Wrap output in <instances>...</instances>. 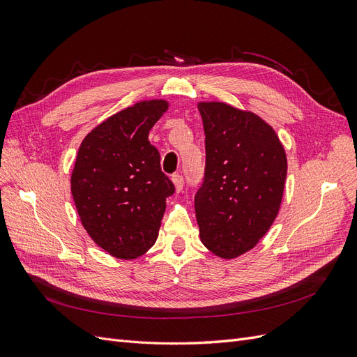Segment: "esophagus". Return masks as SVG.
<instances>
[{"label": "esophagus", "instance_id": "34e87169", "mask_svg": "<svg viewBox=\"0 0 357 357\" xmlns=\"http://www.w3.org/2000/svg\"><path fill=\"white\" fill-rule=\"evenodd\" d=\"M172 181H174V186H176V190L180 192L183 189V185H185V178H183L181 174H178V172H176V174H172Z\"/></svg>", "mask_w": 357, "mask_h": 357}]
</instances>
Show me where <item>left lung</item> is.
<instances>
[{"label": "left lung", "mask_w": 357, "mask_h": 357, "mask_svg": "<svg viewBox=\"0 0 357 357\" xmlns=\"http://www.w3.org/2000/svg\"><path fill=\"white\" fill-rule=\"evenodd\" d=\"M205 168L195 193L202 244L225 259L253 248L271 228L287 174L284 149L261 117L223 102L198 104Z\"/></svg>", "instance_id": "left-lung-1"}]
</instances>
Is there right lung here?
Masks as SVG:
<instances>
[{
  "label": "right lung",
  "mask_w": 357,
  "mask_h": 357,
  "mask_svg": "<svg viewBox=\"0 0 357 357\" xmlns=\"http://www.w3.org/2000/svg\"><path fill=\"white\" fill-rule=\"evenodd\" d=\"M168 109L162 100L138 102L86 135L71 176V193L91 238L119 259L146 253L158 238L174 185L160 169L149 131Z\"/></svg>",
  "instance_id": "add662e5"
}]
</instances>
